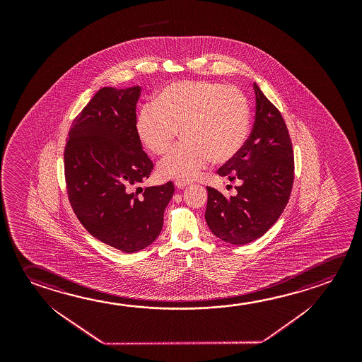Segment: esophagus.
<instances>
[{
  "label": "esophagus",
  "instance_id": "34e87169",
  "mask_svg": "<svg viewBox=\"0 0 362 362\" xmlns=\"http://www.w3.org/2000/svg\"><path fill=\"white\" fill-rule=\"evenodd\" d=\"M175 187L178 188V189H183V188H185L187 185H189L190 182H187V180H182V179H177L175 180Z\"/></svg>",
  "mask_w": 362,
  "mask_h": 362
}]
</instances>
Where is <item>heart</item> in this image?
<instances>
[{"label":"heart","mask_w":362,"mask_h":362,"mask_svg":"<svg viewBox=\"0 0 362 362\" xmlns=\"http://www.w3.org/2000/svg\"><path fill=\"white\" fill-rule=\"evenodd\" d=\"M251 108L241 89L209 82L182 81L168 86L155 103L137 113L136 131L153 154L161 155L182 132L183 143L158 165L163 178L194 179L212 160L225 164L247 140Z\"/></svg>","instance_id":"obj_1"}]
</instances>
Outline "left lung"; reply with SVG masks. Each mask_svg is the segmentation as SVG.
<instances>
[{
	"label": "left lung",
	"instance_id": "8db88e82",
	"mask_svg": "<svg viewBox=\"0 0 362 362\" xmlns=\"http://www.w3.org/2000/svg\"><path fill=\"white\" fill-rule=\"evenodd\" d=\"M256 113L249 139L232 160L217 173L241 180L238 194L226 197L207 187L206 222L214 236L232 245H245L261 238L283 214L294 182V156L291 136L278 108L257 84Z\"/></svg>",
	"mask_w": 362,
	"mask_h": 362
}]
</instances>
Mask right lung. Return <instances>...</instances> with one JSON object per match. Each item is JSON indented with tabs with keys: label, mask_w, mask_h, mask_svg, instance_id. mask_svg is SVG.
Listing matches in <instances>:
<instances>
[{
	"label": "right lung",
	"mask_w": 362,
	"mask_h": 362,
	"mask_svg": "<svg viewBox=\"0 0 362 362\" xmlns=\"http://www.w3.org/2000/svg\"><path fill=\"white\" fill-rule=\"evenodd\" d=\"M140 93V86L100 89L73 121L64 150L74 214L93 238L126 254L154 243L174 194L172 182L133 192L154 169L137 135Z\"/></svg>",
	"instance_id": "1"
}]
</instances>
